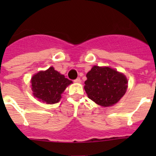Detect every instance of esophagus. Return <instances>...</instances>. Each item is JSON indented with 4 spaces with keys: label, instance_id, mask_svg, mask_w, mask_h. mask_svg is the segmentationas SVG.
I'll return each mask as SVG.
<instances>
[{
    "label": "esophagus",
    "instance_id": "34e87169",
    "mask_svg": "<svg viewBox=\"0 0 156 156\" xmlns=\"http://www.w3.org/2000/svg\"><path fill=\"white\" fill-rule=\"evenodd\" d=\"M74 81H75V83H81V78H76V79H75Z\"/></svg>",
    "mask_w": 156,
    "mask_h": 156
}]
</instances>
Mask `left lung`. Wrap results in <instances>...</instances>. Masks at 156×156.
Wrapping results in <instances>:
<instances>
[{
    "mask_svg": "<svg viewBox=\"0 0 156 156\" xmlns=\"http://www.w3.org/2000/svg\"><path fill=\"white\" fill-rule=\"evenodd\" d=\"M86 76L84 90L88 97L100 106L115 104L127 90L126 77L109 67L94 66Z\"/></svg>",
    "mask_w": 156,
    "mask_h": 156,
    "instance_id": "8db88e82",
    "label": "left lung"
}]
</instances>
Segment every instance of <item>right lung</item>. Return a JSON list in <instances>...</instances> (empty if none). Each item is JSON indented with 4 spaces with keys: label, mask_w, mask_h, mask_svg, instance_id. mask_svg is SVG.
I'll use <instances>...</instances> for the list:
<instances>
[{
    "label": "right lung",
    "mask_w": 156,
    "mask_h": 156,
    "mask_svg": "<svg viewBox=\"0 0 156 156\" xmlns=\"http://www.w3.org/2000/svg\"><path fill=\"white\" fill-rule=\"evenodd\" d=\"M31 89L34 97L48 104L56 103L72 81L50 67L44 72H39L31 78Z\"/></svg>",
    "instance_id": "right-lung-1"
}]
</instances>
